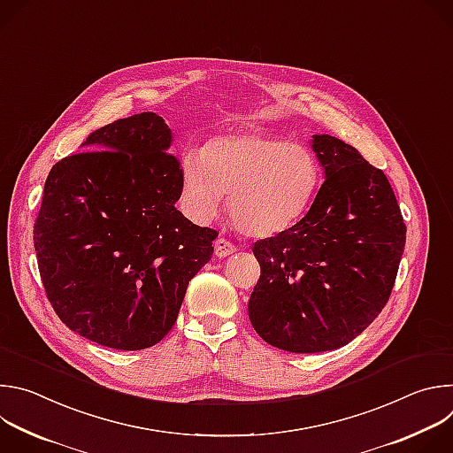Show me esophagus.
Instances as JSON below:
<instances>
[{"instance_id": "34e87169", "label": "esophagus", "mask_w": 453, "mask_h": 453, "mask_svg": "<svg viewBox=\"0 0 453 453\" xmlns=\"http://www.w3.org/2000/svg\"><path fill=\"white\" fill-rule=\"evenodd\" d=\"M236 252V245H233L231 242H227L226 238H219L215 242V256L217 257H227L229 254Z\"/></svg>"}]
</instances>
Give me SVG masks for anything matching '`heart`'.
Returning <instances> with one entry per match:
<instances>
[{
    "instance_id": "b5f03b06",
    "label": "heart",
    "mask_w": 453,
    "mask_h": 453,
    "mask_svg": "<svg viewBox=\"0 0 453 453\" xmlns=\"http://www.w3.org/2000/svg\"><path fill=\"white\" fill-rule=\"evenodd\" d=\"M179 175L191 219L211 220L229 196L234 226L247 236L269 238L304 215L322 172L310 149L269 133L247 131L215 136L204 150H186Z\"/></svg>"
}]
</instances>
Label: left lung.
<instances>
[{"mask_svg":"<svg viewBox=\"0 0 453 453\" xmlns=\"http://www.w3.org/2000/svg\"><path fill=\"white\" fill-rule=\"evenodd\" d=\"M310 143L325 182L308 213L252 247L262 274L250 325L290 353L342 348L371 325L391 296L407 234L381 170L335 136Z\"/></svg>","mask_w":453,"mask_h":453,"instance_id":"obj_1","label":"left lung"}]
</instances>
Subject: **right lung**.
Instances as JSON below:
<instances>
[{"instance_id": "1", "label": "right lung", "mask_w": 453, "mask_h": 453, "mask_svg": "<svg viewBox=\"0 0 453 453\" xmlns=\"http://www.w3.org/2000/svg\"><path fill=\"white\" fill-rule=\"evenodd\" d=\"M156 112L96 128L48 173L34 247L46 296L72 332L136 351L173 326L188 283L210 260V227L177 208L179 161Z\"/></svg>"}]
</instances>
